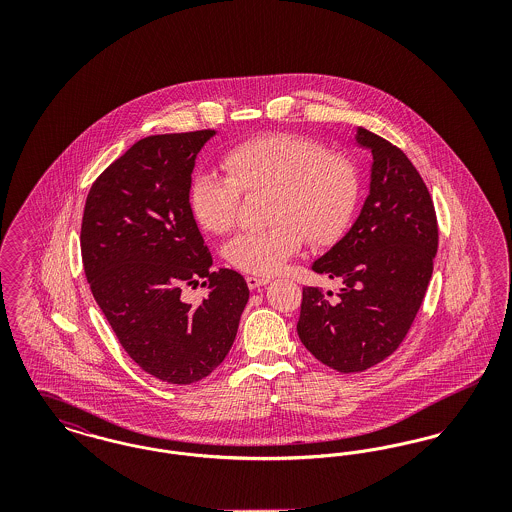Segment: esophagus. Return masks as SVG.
I'll return each mask as SVG.
<instances>
[{
  "label": "esophagus",
  "instance_id": "1",
  "mask_svg": "<svg viewBox=\"0 0 512 512\" xmlns=\"http://www.w3.org/2000/svg\"><path fill=\"white\" fill-rule=\"evenodd\" d=\"M245 282H247V288H249V290H261L263 286H267L270 280L265 278V276H247Z\"/></svg>",
  "mask_w": 512,
  "mask_h": 512
}]
</instances>
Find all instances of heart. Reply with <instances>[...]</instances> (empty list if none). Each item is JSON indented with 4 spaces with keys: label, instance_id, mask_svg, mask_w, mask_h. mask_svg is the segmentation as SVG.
Masks as SVG:
<instances>
[{
    "label": "heart",
    "instance_id": "b5f03b06",
    "mask_svg": "<svg viewBox=\"0 0 512 512\" xmlns=\"http://www.w3.org/2000/svg\"><path fill=\"white\" fill-rule=\"evenodd\" d=\"M228 178L199 172L190 182V209L211 234L234 228L240 192H268L263 232H245L224 247L226 261L247 274L267 276L303 244L334 242L351 219L359 197V172L343 155L315 140L267 134L224 151Z\"/></svg>",
    "mask_w": 512,
    "mask_h": 512
}]
</instances>
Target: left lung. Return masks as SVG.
I'll return each mask as SVG.
<instances>
[{
	"label": "left lung",
	"mask_w": 512,
	"mask_h": 512,
	"mask_svg": "<svg viewBox=\"0 0 512 512\" xmlns=\"http://www.w3.org/2000/svg\"><path fill=\"white\" fill-rule=\"evenodd\" d=\"M355 142L372 155L368 195L349 232L311 267L340 280V292L303 288L297 322L301 343L343 374L378 365L399 347L438 251L434 203L409 157L361 126Z\"/></svg>",
	"instance_id": "1"
}]
</instances>
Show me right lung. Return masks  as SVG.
<instances>
[{"label": "right lung", "mask_w": 512, "mask_h": 512, "mask_svg": "<svg viewBox=\"0 0 512 512\" xmlns=\"http://www.w3.org/2000/svg\"><path fill=\"white\" fill-rule=\"evenodd\" d=\"M217 132L147 136L101 172L86 197L80 249L101 313L122 349L169 384L209 376L236 340L249 290L232 268L213 267L190 209L195 159ZM203 277L199 308L182 285Z\"/></svg>", "instance_id": "obj_1"}]
</instances>
